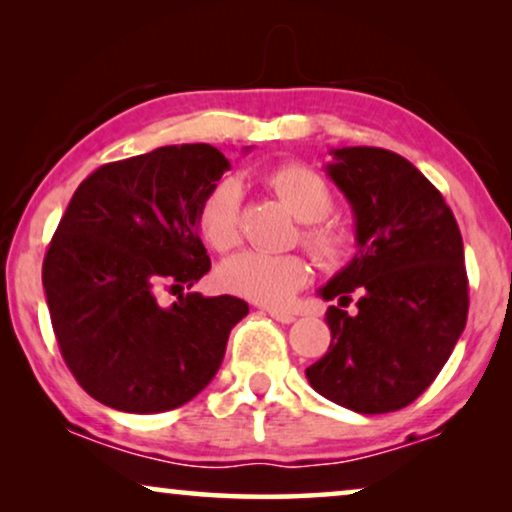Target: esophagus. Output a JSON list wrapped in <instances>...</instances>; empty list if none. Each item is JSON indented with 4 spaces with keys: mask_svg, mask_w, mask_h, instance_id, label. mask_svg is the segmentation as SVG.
I'll return each mask as SVG.
<instances>
[{
    "mask_svg": "<svg viewBox=\"0 0 512 512\" xmlns=\"http://www.w3.org/2000/svg\"><path fill=\"white\" fill-rule=\"evenodd\" d=\"M265 312H268L275 321H279V324H291V321H296V314L293 312H286V310H265Z\"/></svg>",
    "mask_w": 512,
    "mask_h": 512,
    "instance_id": "1",
    "label": "esophagus"
}]
</instances>
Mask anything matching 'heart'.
I'll return each instance as SVG.
<instances>
[{"instance_id": "obj_1", "label": "heart", "mask_w": 512, "mask_h": 512, "mask_svg": "<svg viewBox=\"0 0 512 512\" xmlns=\"http://www.w3.org/2000/svg\"><path fill=\"white\" fill-rule=\"evenodd\" d=\"M272 195L303 221L300 242L314 261L328 270L342 268L359 249V233L349 221L326 219L335 205V193L317 170L303 163H284L265 174ZM198 230L216 251L235 249L242 240V186L221 179L202 195ZM221 289L261 305H286L310 279V265L298 254L242 251L221 263L216 272Z\"/></svg>"}]
</instances>
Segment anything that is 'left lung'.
<instances>
[{
	"label": "left lung",
	"instance_id": "8db88e82",
	"mask_svg": "<svg viewBox=\"0 0 512 512\" xmlns=\"http://www.w3.org/2000/svg\"><path fill=\"white\" fill-rule=\"evenodd\" d=\"M326 165L354 209L359 249L321 298L331 345L305 370L312 389L361 415L401 410L450 359L468 317L464 242L443 195L410 160L375 146ZM356 295L360 312L341 310Z\"/></svg>",
	"mask_w": 512,
	"mask_h": 512
}]
</instances>
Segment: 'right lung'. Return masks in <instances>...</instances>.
Segmentation results:
<instances>
[{
  "mask_svg": "<svg viewBox=\"0 0 512 512\" xmlns=\"http://www.w3.org/2000/svg\"><path fill=\"white\" fill-rule=\"evenodd\" d=\"M230 163L209 144L160 146L107 163L81 181L48 244L41 282L55 340L95 401L151 415L212 382L249 305L181 293L207 275L198 205Z\"/></svg>",
  "mask_w": 512,
  "mask_h": 512,
  "instance_id": "1",
  "label": "right lung"
}]
</instances>
